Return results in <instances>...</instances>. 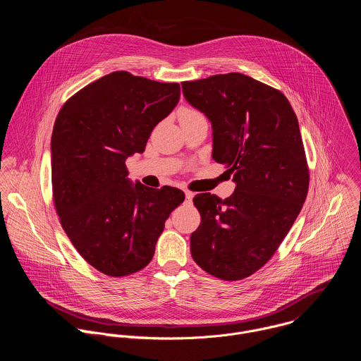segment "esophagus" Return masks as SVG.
<instances>
[{
    "instance_id": "34e87169",
    "label": "esophagus",
    "mask_w": 361,
    "mask_h": 361,
    "mask_svg": "<svg viewBox=\"0 0 361 361\" xmlns=\"http://www.w3.org/2000/svg\"><path fill=\"white\" fill-rule=\"evenodd\" d=\"M184 192H185V200H187V201H191L192 197H194V192H192V191H188V190H185Z\"/></svg>"
}]
</instances>
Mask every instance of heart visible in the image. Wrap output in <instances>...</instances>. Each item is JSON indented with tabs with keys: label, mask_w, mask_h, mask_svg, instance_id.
<instances>
[{
	"label": "heart",
	"mask_w": 361,
	"mask_h": 361,
	"mask_svg": "<svg viewBox=\"0 0 361 361\" xmlns=\"http://www.w3.org/2000/svg\"><path fill=\"white\" fill-rule=\"evenodd\" d=\"M180 117V121H184V120H190V118H195V117H201V114L195 110H191V109H183L178 114Z\"/></svg>",
	"instance_id": "obj_1"
}]
</instances>
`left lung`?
Segmentation results:
<instances>
[{"label":"left lung","mask_w":361,"mask_h":361,"mask_svg":"<svg viewBox=\"0 0 361 361\" xmlns=\"http://www.w3.org/2000/svg\"><path fill=\"white\" fill-rule=\"evenodd\" d=\"M213 127V159L233 174L234 192L194 197L201 223L191 255L209 274L235 281L262 269L294 224L308 191L298 120L279 90L240 73L181 82Z\"/></svg>","instance_id":"1"}]
</instances>
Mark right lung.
<instances>
[{"mask_svg": "<svg viewBox=\"0 0 361 361\" xmlns=\"http://www.w3.org/2000/svg\"><path fill=\"white\" fill-rule=\"evenodd\" d=\"M180 84L114 71L74 94L51 135L53 198L82 259L111 277L144 269L184 192L128 178L126 160L177 106Z\"/></svg>", "mask_w": 361, "mask_h": 361, "instance_id": "obj_1", "label": "right lung"}]
</instances>
